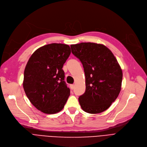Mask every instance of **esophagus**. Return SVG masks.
I'll return each mask as SVG.
<instances>
[{"instance_id": "1", "label": "esophagus", "mask_w": 147, "mask_h": 147, "mask_svg": "<svg viewBox=\"0 0 147 147\" xmlns=\"http://www.w3.org/2000/svg\"><path fill=\"white\" fill-rule=\"evenodd\" d=\"M70 89H71V90H73L74 88V84H70Z\"/></svg>"}]
</instances>
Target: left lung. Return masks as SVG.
<instances>
[{"label": "left lung", "instance_id": "8db88e82", "mask_svg": "<svg viewBox=\"0 0 147 147\" xmlns=\"http://www.w3.org/2000/svg\"><path fill=\"white\" fill-rule=\"evenodd\" d=\"M72 53L83 64L86 91L78 100L84 111L91 114L106 110L121 89L122 71L111 51L95 43L70 45Z\"/></svg>", "mask_w": 147, "mask_h": 147}]
</instances>
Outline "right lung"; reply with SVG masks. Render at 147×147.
Listing matches in <instances>:
<instances>
[{
    "instance_id": "right-lung-1",
    "label": "right lung",
    "mask_w": 147,
    "mask_h": 147,
    "mask_svg": "<svg viewBox=\"0 0 147 147\" xmlns=\"http://www.w3.org/2000/svg\"><path fill=\"white\" fill-rule=\"evenodd\" d=\"M70 52L67 45H46L35 51L26 64L23 89L32 104L44 113L59 112L70 95L62 68Z\"/></svg>"
}]
</instances>
